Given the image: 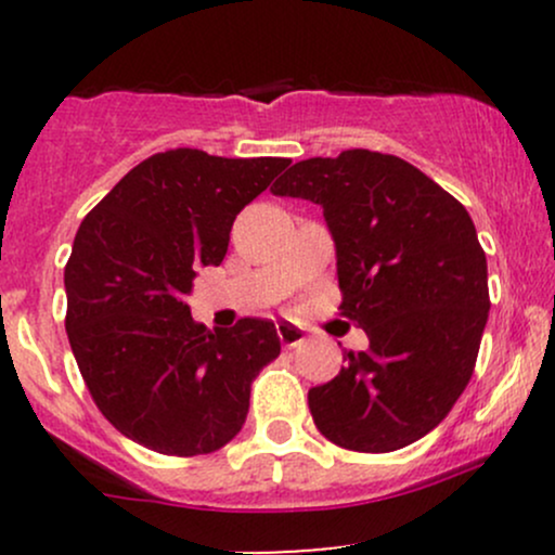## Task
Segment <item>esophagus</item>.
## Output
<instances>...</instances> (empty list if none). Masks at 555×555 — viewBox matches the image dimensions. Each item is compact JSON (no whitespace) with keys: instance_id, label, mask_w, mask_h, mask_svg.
Returning <instances> with one entry per match:
<instances>
[{"instance_id":"1","label":"esophagus","mask_w":555,"mask_h":555,"mask_svg":"<svg viewBox=\"0 0 555 555\" xmlns=\"http://www.w3.org/2000/svg\"><path fill=\"white\" fill-rule=\"evenodd\" d=\"M276 334H279V341H282L286 349H295V347H299V344L305 341V331L299 328V326H295V323H289V321L279 323Z\"/></svg>"}]
</instances>
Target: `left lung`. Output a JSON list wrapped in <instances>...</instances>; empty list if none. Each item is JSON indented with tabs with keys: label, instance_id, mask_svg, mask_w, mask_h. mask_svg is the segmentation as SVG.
I'll return each instance as SVG.
<instances>
[{
	"label": "left lung",
	"instance_id": "8db88e82",
	"mask_svg": "<svg viewBox=\"0 0 555 555\" xmlns=\"http://www.w3.org/2000/svg\"><path fill=\"white\" fill-rule=\"evenodd\" d=\"M271 193L323 208L339 310L371 339L308 391L315 428L365 454L428 436L473 378L488 323V263L467 208L404 158L365 149L297 162Z\"/></svg>",
	"mask_w": 555,
	"mask_h": 555
}]
</instances>
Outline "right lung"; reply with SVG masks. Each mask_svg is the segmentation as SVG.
<instances>
[{"instance_id": "right-lung-1", "label": "right lung", "mask_w": 555, "mask_h": 555, "mask_svg": "<svg viewBox=\"0 0 555 555\" xmlns=\"http://www.w3.org/2000/svg\"><path fill=\"white\" fill-rule=\"evenodd\" d=\"M289 158L154 154L82 219L65 266L67 339L122 436L169 456L211 454L242 430L250 384L282 352L276 326L190 315L197 266H219L234 219Z\"/></svg>"}]
</instances>
